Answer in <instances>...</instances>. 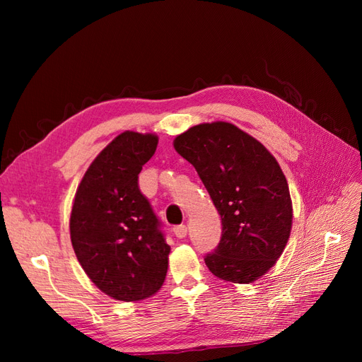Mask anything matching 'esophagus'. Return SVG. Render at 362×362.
Segmentation results:
<instances>
[{
    "mask_svg": "<svg viewBox=\"0 0 362 362\" xmlns=\"http://www.w3.org/2000/svg\"><path fill=\"white\" fill-rule=\"evenodd\" d=\"M173 233L175 235H177L178 238H185V235H187V226L185 225H178L173 228Z\"/></svg>",
    "mask_w": 362,
    "mask_h": 362,
    "instance_id": "obj_1",
    "label": "esophagus"
}]
</instances>
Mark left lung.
<instances>
[{"label":"left lung","instance_id":"left-lung-1","mask_svg":"<svg viewBox=\"0 0 362 362\" xmlns=\"http://www.w3.org/2000/svg\"><path fill=\"white\" fill-rule=\"evenodd\" d=\"M193 164L222 218V238L205 264L214 276L250 284L276 264L287 246L293 204L279 163L234 124H199L173 140Z\"/></svg>","mask_w":362,"mask_h":362}]
</instances>
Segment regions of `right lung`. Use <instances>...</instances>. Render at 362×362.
I'll return each instance as SVG.
<instances>
[{"mask_svg": "<svg viewBox=\"0 0 362 362\" xmlns=\"http://www.w3.org/2000/svg\"><path fill=\"white\" fill-rule=\"evenodd\" d=\"M157 145L152 133L116 136L90 163L72 202L69 231L76 259L95 286L116 300L151 298L168 273L170 246L137 184Z\"/></svg>", "mask_w": 362, "mask_h": 362, "instance_id": "1", "label": "right lung"}]
</instances>
